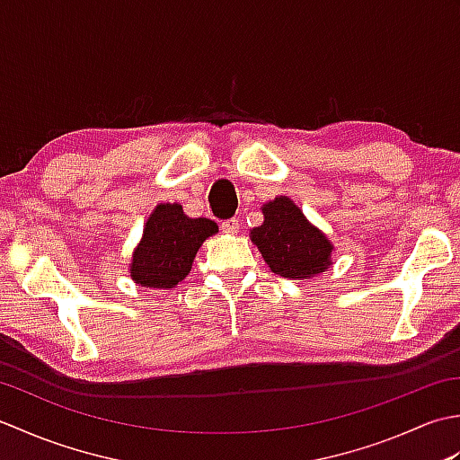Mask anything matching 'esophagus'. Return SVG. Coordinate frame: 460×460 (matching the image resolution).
I'll use <instances>...</instances> for the list:
<instances>
[{
    "label": "esophagus",
    "instance_id": "1",
    "mask_svg": "<svg viewBox=\"0 0 460 460\" xmlns=\"http://www.w3.org/2000/svg\"><path fill=\"white\" fill-rule=\"evenodd\" d=\"M221 231L227 233V235H235V233L239 231V221L237 219H227L221 223Z\"/></svg>",
    "mask_w": 460,
    "mask_h": 460
}]
</instances>
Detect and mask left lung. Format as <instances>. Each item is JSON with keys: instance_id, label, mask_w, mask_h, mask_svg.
<instances>
[{"instance_id": "8db88e82", "label": "left lung", "mask_w": 460, "mask_h": 460, "mask_svg": "<svg viewBox=\"0 0 460 460\" xmlns=\"http://www.w3.org/2000/svg\"><path fill=\"white\" fill-rule=\"evenodd\" d=\"M262 215L265 221L251 231V241L275 275L305 280L330 269L334 245L305 217L295 201L279 195L262 205Z\"/></svg>"}]
</instances>
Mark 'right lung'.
Returning <instances> with one entry per match:
<instances>
[{
    "label": "right lung",
    "mask_w": 460,
    "mask_h": 460,
    "mask_svg": "<svg viewBox=\"0 0 460 460\" xmlns=\"http://www.w3.org/2000/svg\"><path fill=\"white\" fill-rule=\"evenodd\" d=\"M215 233V221L188 217L180 203H160L146 221L142 241L134 249L132 280L148 288H173L190 275L203 241Z\"/></svg>",
    "instance_id": "right-lung-1"
}]
</instances>
